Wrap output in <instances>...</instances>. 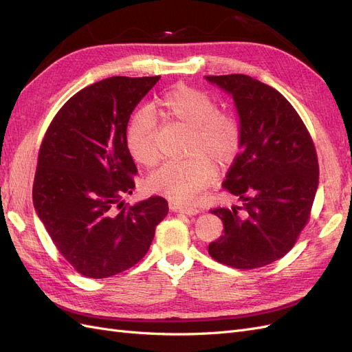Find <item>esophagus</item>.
<instances>
[{
	"label": "esophagus",
	"mask_w": 352,
	"mask_h": 352,
	"mask_svg": "<svg viewBox=\"0 0 352 352\" xmlns=\"http://www.w3.org/2000/svg\"><path fill=\"white\" fill-rule=\"evenodd\" d=\"M172 210L175 212H182V214H188V216H195L198 212H201V210L197 207H186V206H172Z\"/></svg>",
	"instance_id": "esophagus-1"
}]
</instances>
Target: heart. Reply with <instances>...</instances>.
Listing matches in <instances>:
<instances>
[{
  "label": "heart",
  "instance_id": "obj_1",
  "mask_svg": "<svg viewBox=\"0 0 352 352\" xmlns=\"http://www.w3.org/2000/svg\"><path fill=\"white\" fill-rule=\"evenodd\" d=\"M151 111L163 119L185 126L190 131V153L206 151L221 164L235 158L241 129L235 117L220 113L216 102L206 94L188 87H176L164 92L153 104ZM154 117L138 111L127 127L126 144L132 158L142 166H153L160 157L155 141ZM217 177V167L202 153L188 158L168 160L146 177V186L176 204L190 206L204 194Z\"/></svg>",
  "mask_w": 352,
  "mask_h": 352
}]
</instances>
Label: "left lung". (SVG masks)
Masks as SVG:
<instances>
[{
    "mask_svg": "<svg viewBox=\"0 0 352 352\" xmlns=\"http://www.w3.org/2000/svg\"><path fill=\"white\" fill-rule=\"evenodd\" d=\"M206 80L230 95L239 117L241 153L221 186L242 201L211 210L225 233L208 254L230 267H263L291 251L310 217L318 186L314 145L289 101L269 85L247 74Z\"/></svg>",
    "mask_w": 352,
    "mask_h": 352,
    "instance_id": "obj_1",
    "label": "left lung"
}]
</instances>
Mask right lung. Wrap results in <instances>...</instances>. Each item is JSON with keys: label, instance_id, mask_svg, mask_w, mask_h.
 Wrapping results in <instances>:
<instances>
[{"label": "right lung", "instance_id": "obj_1", "mask_svg": "<svg viewBox=\"0 0 352 352\" xmlns=\"http://www.w3.org/2000/svg\"><path fill=\"white\" fill-rule=\"evenodd\" d=\"M160 76H113L63 105L42 141L34 207L57 250L80 274L110 278L150 250L168 212L163 197L127 207L138 173L127 150L131 114Z\"/></svg>", "mask_w": 352, "mask_h": 352}]
</instances>
